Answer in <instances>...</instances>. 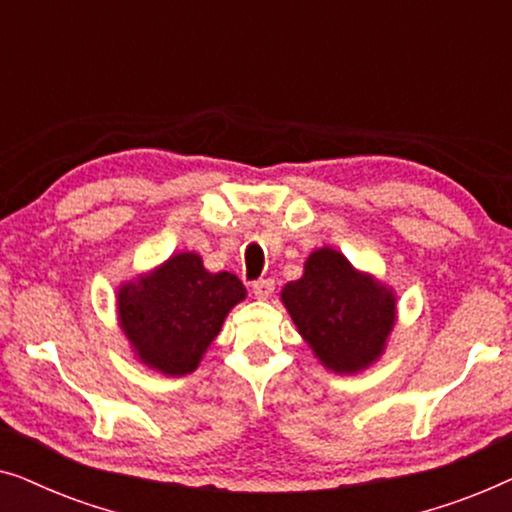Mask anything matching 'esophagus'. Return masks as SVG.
<instances>
[{"instance_id": "obj_1", "label": "esophagus", "mask_w": 512, "mask_h": 512, "mask_svg": "<svg viewBox=\"0 0 512 512\" xmlns=\"http://www.w3.org/2000/svg\"><path fill=\"white\" fill-rule=\"evenodd\" d=\"M251 291H254L256 298L265 300L272 296V291H275V282H272V279H258V282L251 284Z\"/></svg>"}]
</instances>
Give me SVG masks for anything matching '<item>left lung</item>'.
Segmentation results:
<instances>
[{
  "label": "left lung",
  "mask_w": 512,
  "mask_h": 512,
  "mask_svg": "<svg viewBox=\"0 0 512 512\" xmlns=\"http://www.w3.org/2000/svg\"><path fill=\"white\" fill-rule=\"evenodd\" d=\"M279 298L300 338L335 375L375 366L398 319L396 291L328 244L307 256L303 275L284 284Z\"/></svg>",
  "instance_id": "obj_1"
}]
</instances>
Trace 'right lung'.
<instances>
[{
	"label": "right lung",
	"mask_w": 512,
	"mask_h": 512,
	"mask_svg": "<svg viewBox=\"0 0 512 512\" xmlns=\"http://www.w3.org/2000/svg\"><path fill=\"white\" fill-rule=\"evenodd\" d=\"M247 298L233 272H209L195 251H177L156 268L123 279L116 319L130 352L167 377L191 375L223 321Z\"/></svg>",
	"instance_id": "right-lung-1"
}]
</instances>
